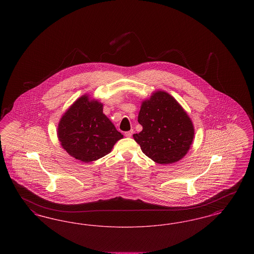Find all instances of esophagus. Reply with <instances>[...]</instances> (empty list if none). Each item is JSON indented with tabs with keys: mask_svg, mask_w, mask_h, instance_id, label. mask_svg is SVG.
<instances>
[{
	"mask_svg": "<svg viewBox=\"0 0 254 254\" xmlns=\"http://www.w3.org/2000/svg\"><path fill=\"white\" fill-rule=\"evenodd\" d=\"M133 134V130H129V131H127V132H125V136L126 137H127V138H129V137H131Z\"/></svg>",
	"mask_w": 254,
	"mask_h": 254,
	"instance_id": "obj_1",
	"label": "esophagus"
}]
</instances>
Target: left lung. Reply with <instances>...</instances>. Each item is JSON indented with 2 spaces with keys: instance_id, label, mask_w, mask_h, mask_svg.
<instances>
[{
  "instance_id": "8db88e82",
  "label": "left lung",
  "mask_w": 254,
  "mask_h": 254,
  "mask_svg": "<svg viewBox=\"0 0 254 254\" xmlns=\"http://www.w3.org/2000/svg\"><path fill=\"white\" fill-rule=\"evenodd\" d=\"M138 122L143 130L133 134V138L154 162L171 164L189 151L194 137L192 122L169 93L157 91L143 102Z\"/></svg>"
}]
</instances>
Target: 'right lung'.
Instances as JSON below:
<instances>
[{
  "label": "right lung",
  "mask_w": 254,
  "mask_h": 254,
  "mask_svg": "<svg viewBox=\"0 0 254 254\" xmlns=\"http://www.w3.org/2000/svg\"><path fill=\"white\" fill-rule=\"evenodd\" d=\"M58 138L70 156L89 163L109 154L123 135L103 113V105L85 95L62 117Z\"/></svg>",
  "instance_id": "add662e5"
}]
</instances>
